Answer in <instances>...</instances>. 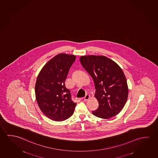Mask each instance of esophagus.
<instances>
[{
    "label": "esophagus",
    "mask_w": 158,
    "mask_h": 158,
    "mask_svg": "<svg viewBox=\"0 0 158 158\" xmlns=\"http://www.w3.org/2000/svg\"><path fill=\"white\" fill-rule=\"evenodd\" d=\"M89 98H90V96H89V95H86L84 98V101H88V100L89 99Z\"/></svg>",
    "instance_id": "esophagus-1"
}]
</instances>
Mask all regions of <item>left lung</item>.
<instances>
[{
  "label": "left lung",
  "mask_w": 158,
  "mask_h": 158,
  "mask_svg": "<svg viewBox=\"0 0 158 158\" xmlns=\"http://www.w3.org/2000/svg\"><path fill=\"white\" fill-rule=\"evenodd\" d=\"M80 63L95 83V96L99 106L93 114L109 119L119 114L128 97V86L124 72L117 63L104 56H81Z\"/></svg>",
  "instance_id": "obj_1"
}]
</instances>
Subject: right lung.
Segmentation results:
<instances>
[{
    "label": "right lung",
    "instance_id": "add662e5",
    "mask_svg": "<svg viewBox=\"0 0 158 158\" xmlns=\"http://www.w3.org/2000/svg\"><path fill=\"white\" fill-rule=\"evenodd\" d=\"M74 55L60 53L41 69L36 79L35 93L40 109L49 119L61 122L73 114L77 103L64 85Z\"/></svg>",
    "mask_w": 158,
    "mask_h": 158
}]
</instances>
